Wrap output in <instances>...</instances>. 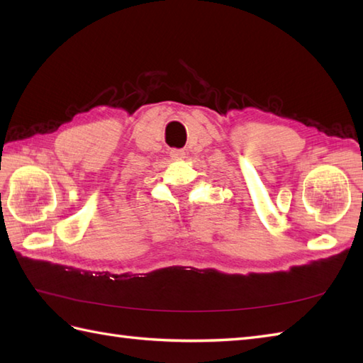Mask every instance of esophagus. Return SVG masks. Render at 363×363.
I'll return each instance as SVG.
<instances>
[{
  "label": "esophagus",
  "instance_id": "1",
  "mask_svg": "<svg viewBox=\"0 0 363 363\" xmlns=\"http://www.w3.org/2000/svg\"><path fill=\"white\" fill-rule=\"evenodd\" d=\"M169 156H172L173 160L181 162V160L186 159V152H184V150H172V151H169Z\"/></svg>",
  "mask_w": 363,
  "mask_h": 363
}]
</instances>
